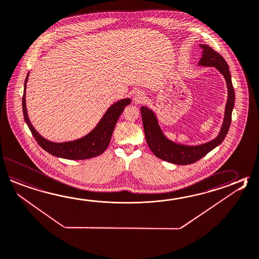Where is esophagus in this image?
I'll return each mask as SVG.
<instances>
[{"label":"esophagus","mask_w":259,"mask_h":259,"mask_svg":"<svg viewBox=\"0 0 259 259\" xmlns=\"http://www.w3.org/2000/svg\"><path fill=\"white\" fill-rule=\"evenodd\" d=\"M144 98H145L144 94L141 91H138H138H135L134 96H133L134 101H136V102H141L144 100Z\"/></svg>","instance_id":"esophagus-1"}]
</instances>
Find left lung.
Returning a JSON list of instances; mask_svg holds the SVG:
<instances>
[{
  "mask_svg": "<svg viewBox=\"0 0 259 259\" xmlns=\"http://www.w3.org/2000/svg\"><path fill=\"white\" fill-rule=\"evenodd\" d=\"M202 58L199 65L215 66L224 76L228 88L227 104L225 107V115L221 132L215 139L199 146H185L172 142L166 138L158 125V120L153 111L143 106L141 108L143 126L148 147L157 158L177 165H188L199 160L206 156L213 148L218 147L224 140L232 121V112L234 107V89L232 76L226 61L219 53L207 45H202Z\"/></svg>",
  "mask_w": 259,
  "mask_h": 259,
  "instance_id": "1",
  "label": "left lung"
}]
</instances>
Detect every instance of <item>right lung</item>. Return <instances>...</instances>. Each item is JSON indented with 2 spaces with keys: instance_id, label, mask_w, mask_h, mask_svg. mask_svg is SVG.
Masks as SVG:
<instances>
[{
  "instance_id": "obj_1",
  "label": "right lung",
  "mask_w": 259,
  "mask_h": 259,
  "mask_svg": "<svg viewBox=\"0 0 259 259\" xmlns=\"http://www.w3.org/2000/svg\"><path fill=\"white\" fill-rule=\"evenodd\" d=\"M28 74L29 73L27 74L25 80V84H24L22 107H23L25 121L27 122V126L31 131L32 135L36 139L37 144L45 151H47L48 153L52 154L55 157L67 158V159H87V158H94L103 153L110 144L112 133L119 117L121 115L122 111L124 110L125 106L130 104L131 100L123 99L121 101H117L113 105H111L101 118L98 125L84 138L74 140V141H70V142H51L42 138L35 130V128L33 127L28 119L27 108H26V87H27V79H28Z\"/></svg>"
}]
</instances>
